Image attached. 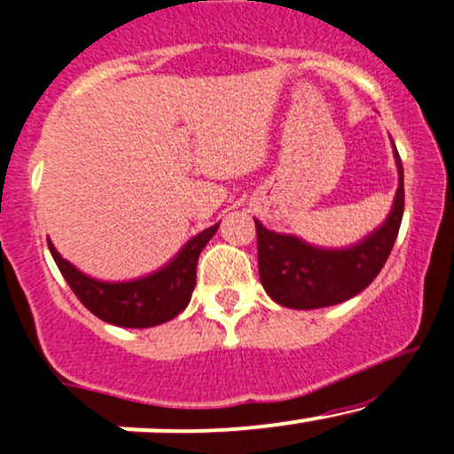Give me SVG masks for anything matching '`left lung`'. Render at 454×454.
<instances>
[{
  "label": "left lung",
  "instance_id": "left-lung-1",
  "mask_svg": "<svg viewBox=\"0 0 454 454\" xmlns=\"http://www.w3.org/2000/svg\"><path fill=\"white\" fill-rule=\"evenodd\" d=\"M395 159L398 168L395 207L383 226L357 246L345 250L308 246L293 235L267 231L258 219H254L258 239V273L273 301L293 310H315L351 300L375 280L390 256L405 208L403 166L396 148Z\"/></svg>",
  "mask_w": 454,
  "mask_h": 454
}]
</instances>
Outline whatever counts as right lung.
I'll use <instances>...</instances> for the list:
<instances>
[{
	"label": "right lung",
	"mask_w": 454,
	"mask_h": 454,
	"mask_svg": "<svg viewBox=\"0 0 454 454\" xmlns=\"http://www.w3.org/2000/svg\"><path fill=\"white\" fill-rule=\"evenodd\" d=\"M217 226L189 239L166 267L131 282L94 280L64 261L51 241L47 243L64 280L94 317L118 327H153L170 321L187 308L196 286L198 256L217 232Z\"/></svg>",
	"instance_id": "1"
}]
</instances>
